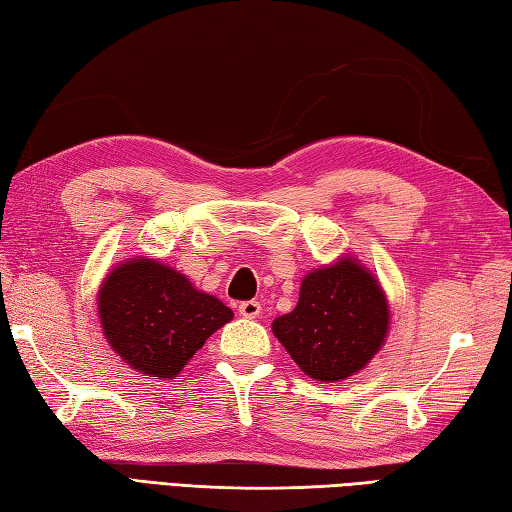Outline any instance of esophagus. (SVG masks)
Here are the masks:
<instances>
[{
	"label": "esophagus",
	"instance_id": "esophagus-1",
	"mask_svg": "<svg viewBox=\"0 0 512 512\" xmlns=\"http://www.w3.org/2000/svg\"><path fill=\"white\" fill-rule=\"evenodd\" d=\"M260 311H263V307H260V302H256V300H245V302H241V305H238V314H241L243 318H258L260 316Z\"/></svg>",
	"mask_w": 512,
	"mask_h": 512
}]
</instances>
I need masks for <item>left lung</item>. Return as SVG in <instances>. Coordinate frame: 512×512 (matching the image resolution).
Returning <instances> with one entry per match:
<instances>
[{"instance_id":"1","label":"left lung","mask_w":512,"mask_h":512,"mask_svg":"<svg viewBox=\"0 0 512 512\" xmlns=\"http://www.w3.org/2000/svg\"><path fill=\"white\" fill-rule=\"evenodd\" d=\"M391 309L380 280L351 254L302 278L294 311L271 331L302 373L340 382L360 373L389 336Z\"/></svg>"}]
</instances>
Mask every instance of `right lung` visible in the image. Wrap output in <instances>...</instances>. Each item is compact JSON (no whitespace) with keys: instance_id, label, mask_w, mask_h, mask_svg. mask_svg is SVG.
<instances>
[{"instance_id":"obj_1","label":"right lung","mask_w":512,"mask_h":512,"mask_svg":"<svg viewBox=\"0 0 512 512\" xmlns=\"http://www.w3.org/2000/svg\"><path fill=\"white\" fill-rule=\"evenodd\" d=\"M101 331L130 369L172 380L234 311L159 258L114 265L97 294Z\"/></svg>"}]
</instances>
